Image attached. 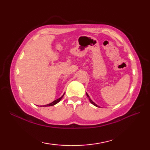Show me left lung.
Returning <instances> with one entry per match:
<instances>
[{"label":"left lung","instance_id":"1","mask_svg":"<svg viewBox=\"0 0 150 150\" xmlns=\"http://www.w3.org/2000/svg\"><path fill=\"white\" fill-rule=\"evenodd\" d=\"M86 95H87V97H88V98H89V100H90V103L92 104H93V105H94V106H96V107H98V108H100V106H98V105L97 104H95V103H94V102L93 101V100H92L91 99V98H90V96H89V95H88V94L86 93Z\"/></svg>","mask_w":150,"mask_h":150}]
</instances>
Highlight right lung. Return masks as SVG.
Returning a JSON list of instances; mask_svg holds the SVG:
<instances>
[{
  "label": "right lung",
  "mask_w": 150,
  "mask_h": 150,
  "mask_svg": "<svg viewBox=\"0 0 150 150\" xmlns=\"http://www.w3.org/2000/svg\"><path fill=\"white\" fill-rule=\"evenodd\" d=\"M64 93L61 97H60V98H57V99H56L55 100H54L53 102H52V103H51L50 104H46V105H44V106H42L43 107L44 106V107H47V106H54V105H55L56 104H57L58 103H59L60 102V100L62 99V98L63 97V96H64ZM40 107H42V106H40Z\"/></svg>",
  "instance_id": "right-lung-1"
}]
</instances>
